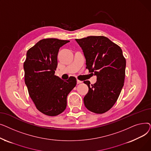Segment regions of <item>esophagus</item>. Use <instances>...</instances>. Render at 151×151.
Instances as JSON below:
<instances>
[{
  "instance_id": "obj_1",
  "label": "esophagus",
  "mask_w": 151,
  "mask_h": 151,
  "mask_svg": "<svg viewBox=\"0 0 151 151\" xmlns=\"http://www.w3.org/2000/svg\"><path fill=\"white\" fill-rule=\"evenodd\" d=\"M76 81H77V84H80V83H81L83 82V81H80V80H77Z\"/></svg>"
}]
</instances>
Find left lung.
<instances>
[{
	"label": "left lung",
	"mask_w": 151,
	"mask_h": 151,
	"mask_svg": "<svg viewBox=\"0 0 151 151\" xmlns=\"http://www.w3.org/2000/svg\"><path fill=\"white\" fill-rule=\"evenodd\" d=\"M86 58V68L97 76V82L84 81L89 91L84 104L90 111L103 114L115 104L124 86L126 60L119 46L104 36L75 39Z\"/></svg>",
	"instance_id": "8db88e82"
}]
</instances>
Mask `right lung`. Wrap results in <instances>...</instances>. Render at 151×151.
<instances>
[{"mask_svg":"<svg viewBox=\"0 0 151 151\" xmlns=\"http://www.w3.org/2000/svg\"><path fill=\"white\" fill-rule=\"evenodd\" d=\"M69 42L57 38L41 40L27 51L24 62L29 96L37 109L47 116H58L65 109L68 94L76 85L73 76L65 81L54 75L59 48Z\"/></svg>","mask_w":151,"mask_h":151,"instance_id":"1","label":"right lung"}]
</instances>
